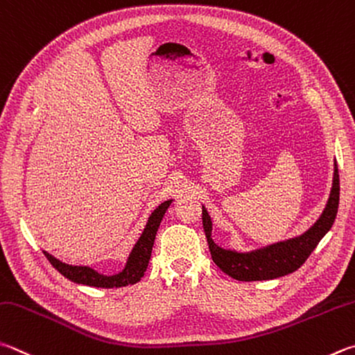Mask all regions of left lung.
Here are the masks:
<instances>
[{"label": "left lung", "instance_id": "obj_1", "mask_svg": "<svg viewBox=\"0 0 355 355\" xmlns=\"http://www.w3.org/2000/svg\"><path fill=\"white\" fill-rule=\"evenodd\" d=\"M340 200V178L335 164L332 191L323 214L309 228L304 234L286 242L270 245L267 248L251 251V253H236L223 250L214 243L211 237V218L208 211L203 208V230L209 245L211 257L216 266L237 281H267L286 276L298 270L307 261L312 251L317 248L320 241L331 230L338 211Z\"/></svg>", "mask_w": 355, "mask_h": 355}]
</instances>
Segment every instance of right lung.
I'll return each mask as SVG.
<instances>
[{
    "mask_svg": "<svg viewBox=\"0 0 355 355\" xmlns=\"http://www.w3.org/2000/svg\"><path fill=\"white\" fill-rule=\"evenodd\" d=\"M171 203L172 200H167V202L161 203L158 208L152 212V216L149 217V222H147L143 234H141L139 241L137 242V245H135L130 257H128L125 268L118 275L104 276L98 272H94V270L89 267L68 266V263L55 259L54 256H51L49 253H46V251H43V253L57 272L62 273L69 281L77 282V284H85V286L102 287V288H113V287L137 284V282L143 278L144 272L147 270V266H149V261L152 256V247H153V242H155V236L161 223V218H163L164 212L167 208H169Z\"/></svg>",
    "mask_w": 355,
    "mask_h": 355,
    "instance_id": "1",
    "label": "right lung"
}]
</instances>
